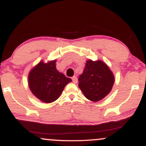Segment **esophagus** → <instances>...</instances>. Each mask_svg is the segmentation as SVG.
<instances>
[{"label": "esophagus", "mask_w": 146, "mask_h": 146, "mask_svg": "<svg viewBox=\"0 0 146 146\" xmlns=\"http://www.w3.org/2000/svg\"><path fill=\"white\" fill-rule=\"evenodd\" d=\"M72 80H73V82L74 84H77V82H78V78H77L76 76H73L72 78Z\"/></svg>", "instance_id": "1"}]
</instances>
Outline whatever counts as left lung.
Listing matches in <instances>:
<instances>
[{
	"mask_svg": "<svg viewBox=\"0 0 146 146\" xmlns=\"http://www.w3.org/2000/svg\"><path fill=\"white\" fill-rule=\"evenodd\" d=\"M78 80L79 88L85 97L90 101L98 102L110 92L114 84V76L103 62L89 60Z\"/></svg>",
	"mask_w": 146,
	"mask_h": 146,
	"instance_id": "left-lung-1",
	"label": "left lung"
}]
</instances>
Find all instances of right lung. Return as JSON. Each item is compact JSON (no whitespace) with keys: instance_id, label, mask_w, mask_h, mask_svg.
<instances>
[{"instance_id":"1","label":"right lung","mask_w":146,"mask_h":146,"mask_svg":"<svg viewBox=\"0 0 146 146\" xmlns=\"http://www.w3.org/2000/svg\"><path fill=\"white\" fill-rule=\"evenodd\" d=\"M56 60L45 64L40 62L30 71L29 86L33 94L46 103L56 101L65 86L71 82L56 69Z\"/></svg>"}]
</instances>
